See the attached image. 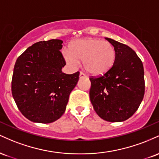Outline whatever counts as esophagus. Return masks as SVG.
I'll return each instance as SVG.
<instances>
[{
    "label": "esophagus",
    "instance_id": "34e87169",
    "mask_svg": "<svg viewBox=\"0 0 159 159\" xmlns=\"http://www.w3.org/2000/svg\"><path fill=\"white\" fill-rule=\"evenodd\" d=\"M79 77H80V78H85V77H86V75H85L84 73V72H80V75H79Z\"/></svg>",
    "mask_w": 159,
    "mask_h": 159
}]
</instances>
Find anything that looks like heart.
<instances>
[{
  "instance_id": "obj_1",
  "label": "heart",
  "mask_w": 159,
  "mask_h": 159,
  "mask_svg": "<svg viewBox=\"0 0 159 159\" xmlns=\"http://www.w3.org/2000/svg\"><path fill=\"white\" fill-rule=\"evenodd\" d=\"M65 60L72 66L83 61L84 67L89 73L100 75L112 68L116 60L114 45L107 41L95 38L75 40L69 45V50L63 52Z\"/></svg>"
}]
</instances>
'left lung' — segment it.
Instances as JSON below:
<instances>
[{
    "instance_id": "1",
    "label": "left lung",
    "mask_w": 159,
    "mask_h": 159,
    "mask_svg": "<svg viewBox=\"0 0 159 159\" xmlns=\"http://www.w3.org/2000/svg\"><path fill=\"white\" fill-rule=\"evenodd\" d=\"M105 39L114 45L116 60L112 68L103 75L90 78V102L102 119L125 121L135 113L143 98V66L130 47Z\"/></svg>"
}]
</instances>
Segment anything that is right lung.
<instances>
[{"label":"right lung","instance_id":"obj_1","mask_svg":"<svg viewBox=\"0 0 159 159\" xmlns=\"http://www.w3.org/2000/svg\"><path fill=\"white\" fill-rule=\"evenodd\" d=\"M63 41L34 43L18 57L12 78V94L18 108L34 123H50L65 112L69 96L77 84L79 72L65 74Z\"/></svg>","mask_w":159,"mask_h":159}]
</instances>
